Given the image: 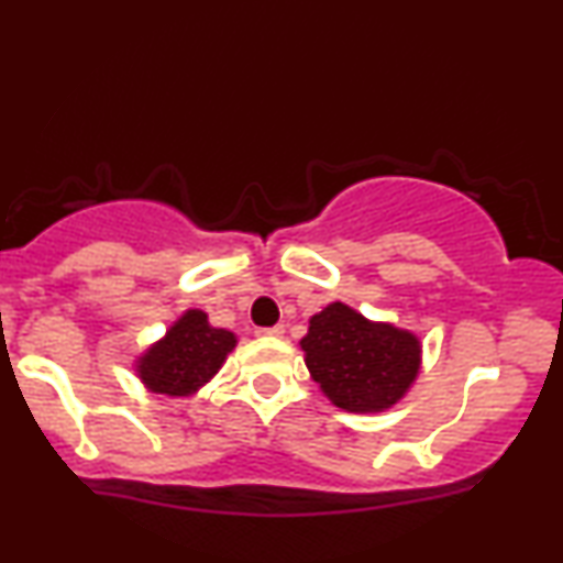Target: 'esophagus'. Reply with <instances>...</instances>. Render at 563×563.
Returning <instances> with one entry per match:
<instances>
[{
    "instance_id": "34e87169",
    "label": "esophagus",
    "mask_w": 563,
    "mask_h": 563,
    "mask_svg": "<svg viewBox=\"0 0 563 563\" xmlns=\"http://www.w3.org/2000/svg\"><path fill=\"white\" fill-rule=\"evenodd\" d=\"M283 333H286V328H283V324H275V328L256 330V335H260V338H283Z\"/></svg>"
}]
</instances>
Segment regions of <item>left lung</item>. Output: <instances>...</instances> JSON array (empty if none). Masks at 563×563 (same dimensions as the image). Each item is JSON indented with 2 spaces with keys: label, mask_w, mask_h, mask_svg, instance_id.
I'll return each mask as SVG.
<instances>
[{
  "label": "left lung",
  "mask_w": 563,
  "mask_h": 563,
  "mask_svg": "<svg viewBox=\"0 0 563 563\" xmlns=\"http://www.w3.org/2000/svg\"><path fill=\"white\" fill-rule=\"evenodd\" d=\"M299 346L324 398L351 415H380L396 406L422 369V343L411 330L375 322L343 301L309 317Z\"/></svg>",
  "instance_id": "8db88e82"
}]
</instances>
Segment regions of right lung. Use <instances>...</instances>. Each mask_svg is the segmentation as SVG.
<instances>
[{
    "instance_id": "add662e5",
    "label": "right lung",
    "mask_w": 563,
    "mask_h": 563,
    "mask_svg": "<svg viewBox=\"0 0 563 563\" xmlns=\"http://www.w3.org/2000/svg\"><path fill=\"white\" fill-rule=\"evenodd\" d=\"M239 335L209 324L207 311L186 309L159 341L133 358V372L148 393L194 398L222 369Z\"/></svg>"
}]
</instances>
